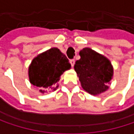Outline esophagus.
<instances>
[{
  "mask_svg": "<svg viewBox=\"0 0 134 134\" xmlns=\"http://www.w3.org/2000/svg\"><path fill=\"white\" fill-rule=\"evenodd\" d=\"M70 63L71 66H72V67H74V64H75V60H74V59L70 60Z\"/></svg>",
  "mask_w": 134,
  "mask_h": 134,
  "instance_id": "34e87169",
  "label": "esophagus"
}]
</instances>
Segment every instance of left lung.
Listing matches in <instances>:
<instances>
[{"label": "left lung", "instance_id": "left-lung-1", "mask_svg": "<svg viewBox=\"0 0 134 134\" xmlns=\"http://www.w3.org/2000/svg\"><path fill=\"white\" fill-rule=\"evenodd\" d=\"M80 60L75 62L74 70L82 88L92 94L104 92L113 74L110 61L90 48L80 51Z\"/></svg>", "mask_w": 134, "mask_h": 134}]
</instances>
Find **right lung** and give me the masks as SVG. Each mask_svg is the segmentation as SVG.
<instances>
[{
    "label": "right lung",
    "instance_id": "obj_1",
    "mask_svg": "<svg viewBox=\"0 0 134 134\" xmlns=\"http://www.w3.org/2000/svg\"><path fill=\"white\" fill-rule=\"evenodd\" d=\"M70 67L67 57L59 49L52 48L33 59L29 69V81L42 93L46 88L55 91L60 77Z\"/></svg>",
    "mask_w": 134,
    "mask_h": 134
}]
</instances>
